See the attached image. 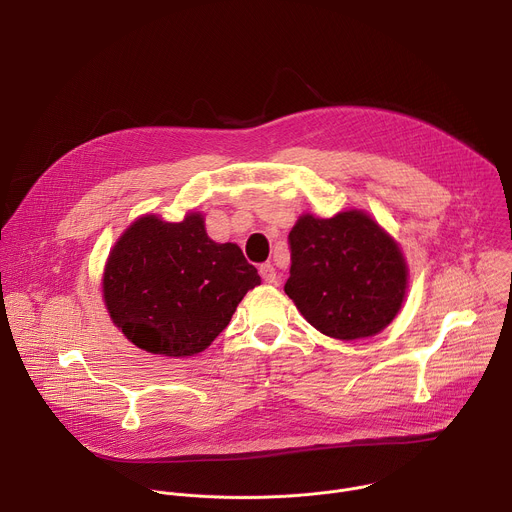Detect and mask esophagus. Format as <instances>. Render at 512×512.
<instances>
[{"instance_id":"1","label":"esophagus","mask_w":512,"mask_h":512,"mask_svg":"<svg viewBox=\"0 0 512 512\" xmlns=\"http://www.w3.org/2000/svg\"><path fill=\"white\" fill-rule=\"evenodd\" d=\"M259 273H261V277H263L265 283H275V281H277V271H275V267H273L271 263H263V265L259 267Z\"/></svg>"}]
</instances>
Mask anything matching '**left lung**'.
Returning a JSON list of instances; mask_svg holds the SVG:
<instances>
[{
    "label": "left lung",
    "mask_w": 512,
    "mask_h": 512,
    "mask_svg": "<svg viewBox=\"0 0 512 512\" xmlns=\"http://www.w3.org/2000/svg\"><path fill=\"white\" fill-rule=\"evenodd\" d=\"M287 241L291 269L283 289L316 330L356 340L397 316L407 287L405 259L371 216L304 214Z\"/></svg>",
    "instance_id": "obj_1"
}]
</instances>
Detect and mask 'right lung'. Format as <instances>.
Instances as JSON below:
<instances>
[{"label": "right lung", "mask_w": 512, "mask_h": 512, "mask_svg": "<svg viewBox=\"0 0 512 512\" xmlns=\"http://www.w3.org/2000/svg\"><path fill=\"white\" fill-rule=\"evenodd\" d=\"M261 277L235 243L208 239L202 216L150 214L115 243L103 277L111 320L139 348L192 356L221 334Z\"/></svg>", "instance_id": "right-lung-1"}]
</instances>
